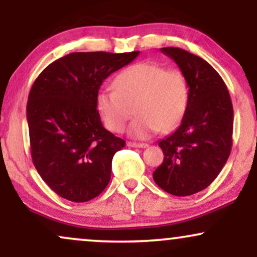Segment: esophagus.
I'll use <instances>...</instances> for the list:
<instances>
[{"label":"esophagus","mask_w":257,"mask_h":257,"mask_svg":"<svg viewBox=\"0 0 257 257\" xmlns=\"http://www.w3.org/2000/svg\"><path fill=\"white\" fill-rule=\"evenodd\" d=\"M126 145H128L129 147H135V149H146L147 144H144V143H132V141H128L126 143Z\"/></svg>","instance_id":"obj_1"}]
</instances>
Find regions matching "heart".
I'll return each instance as SVG.
<instances>
[{"label":"heart","mask_w":257,"mask_h":257,"mask_svg":"<svg viewBox=\"0 0 257 257\" xmlns=\"http://www.w3.org/2000/svg\"><path fill=\"white\" fill-rule=\"evenodd\" d=\"M113 85L101 88L95 98L96 108L112 132L124 129L134 106L139 116L129 126V134L138 139L151 137L159 129L172 131L187 108L190 90L184 73L153 61L126 67Z\"/></svg>","instance_id":"b5f03b06"}]
</instances>
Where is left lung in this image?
I'll return each mask as SVG.
<instances>
[{
	"mask_svg": "<svg viewBox=\"0 0 257 257\" xmlns=\"http://www.w3.org/2000/svg\"><path fill=\"white\" fill-rule=\"evenodd\" d=\"M161 52L184 73L190 95L181 124L158 143L164 161L153 180L168 193L191 196L208 187L229 157L233 106L223 79L204 59L175 47Z\"/></svg>",
	"mask_w": 257,
	"mask_h": 257,
	"instance_id": "left-lung-1",
	"label": "left lung"
}]
</instances>
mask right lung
Returning a JSON list of instances; mask_svg holds the SVG:
<instances>
[{
	"label": "right lung",
	"instance_id": "add662e5",
	"mask_svg": "<svg viewBox=\"0 0 257 257\" xmlns=\"http://www.w3.org/2000/svg\"><path fill=\"white\" fill-rule=\"evenodd\" d=\"M139 53H71L32 84L26 106L32 162L63 198L88 202L110 182L112 158L125 141L102 126L95 98L102 82Z\"/></svg>",
	"mask_w": 257,
	"mask_h": 257
}]
</instances>
